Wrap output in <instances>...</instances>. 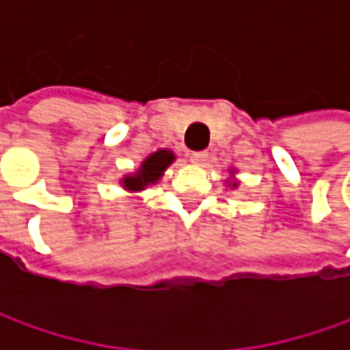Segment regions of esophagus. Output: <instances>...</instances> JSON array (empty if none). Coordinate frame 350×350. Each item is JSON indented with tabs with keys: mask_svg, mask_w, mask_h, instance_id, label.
<instances>
[{
	"mask_svg": "<svg viewBox=\"0 0 350 350\" xmlns=\"http://www.w3.org/2000/svg\"><path fill=\"white\" fill-rule=\"evenodd\" d=\"M189 157H191V161H193V163H204V161H206V157H208V152H191Z\"/></svg>",
	"mask_w": 350,
	"mask_h": 350,
	"instance_id": "1",
	"label": "esophagus"
}]
</instances>
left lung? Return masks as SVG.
I'll list each match as a JSON object with an SVG mask.
<instances>
[{"mask_svg": "<svg viewBox=\"0 0 350 350\" xmlns=\"http://www.w3.org/2000/svg\"><path fill=\"white\" fill-rule=\"evenodd\" d=\"M232 187H234V189H235V187H237V183H235V181L232 183Z\"/></svg>", "mask_w": 350, "mask_h": 350, "instance_id": "left-lung-1", "label": "left lung"}]
</instances>
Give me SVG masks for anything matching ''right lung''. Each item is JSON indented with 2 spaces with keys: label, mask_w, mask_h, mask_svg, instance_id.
I'll use <instances>...</instances> for the list:
<instances>
[{
  "label": "right lung",
  "mask_w": 350,
  "mask_h": 350,
  "mask_svg": "<svg viewBox=\"0 0 350 350\" xmlns=\"http://www.w3.org/2000/svg\"><path fill=\"white\" fill-rule=\"evenodd\" d=\"M175 161V154L173 152H169V150H157L152 155H148L144 161H142V165L138 167V171L134 173V175H126L124 179H122V187L126 189V191H144L146 187H150V185H154L161 179V175H163V171L171 165Z\"/></svg>",
  "instance_id": "add662e5"
}]
</instances>
